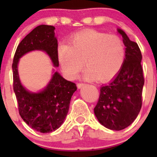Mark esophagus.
I'll return each instance as SVG.
<instances>
[{"mask_svg": "<svg viewBox=\"0 0 157 157\" xmlns=\"http://www.w3.org/2000/svg\"><path fill=\"white\" fill-rule=\"evenodd\" d=\"M86 85V83H83V82H78L77 84L78 88H82V87L85 86Z\"/></svg>", "mask_w": 157, "mask_h": 157, "instance_id": "1", "label": "esophagus"}]
</instances>
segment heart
Listing matches in <instances>:
<instances>
[{
	"label": "heart",
	"instance_id": "1",
	"mask_svg": "<svg viewBox=\"0 0 157 157\" xmlns=\"http://www.w3.org/2000/svg\"><path fill=\"white\" fill-rule=\"evenodd\" d=\"M126 49L119 36L96 31L83 30L72 36L69 45L62 43L58 48V56L63 71L75 78L83 68L86 79L105 82L114 78L125 59Z\"/></svg>",
	"mask_w": 157,
	"mask_h": 157
}]
</instances>
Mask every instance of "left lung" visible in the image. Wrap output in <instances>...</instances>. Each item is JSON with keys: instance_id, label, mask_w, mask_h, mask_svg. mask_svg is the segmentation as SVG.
<instances>
[{"instance_id": "left-lung-1", "label": "left lung", "mask_w": 157, "mask_h": 157, "mask_svg": "<svg viewBox=\"0 0 157 157\" xmlns=\"http://www.w3.org/2000/svg\"><path fill=\"white\" fill-rule=\"evenodd\" d=\"M118 32L123 37L126 46L125 59L121 69L109 84L100 89L94 114L106 128L121 130L134 121L142 105L144 79L141 62V52L138 44L130 41L121 29Z\"/></svg>"}]
</instances>
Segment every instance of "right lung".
<instances>
[{"label":"right lung","mask_w":157,"mask_h":157,"mask_svg":"<svg viewBox=\"0 0 157 157\" xmlns=\"http://www.w3.org/2000/svg\"><path fill=\"white\" fill-rule=\"evenodd\" d=\"M55 27L40 25L20 41L12 63L13 90L17 100L19 115L32 129L41 133H50L61 126L68 112L76 84L55 72L46 87L40 93H30L22 86L18 74L19 58L33 50H42L50 56L54 66H59L58 43Z\"/></svg>","instance_id":"add662e5"}]
</instances>
